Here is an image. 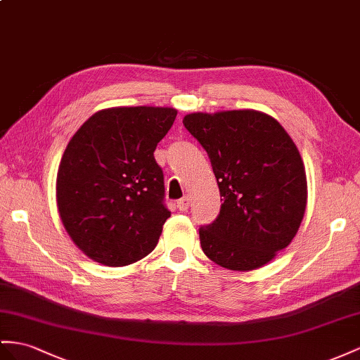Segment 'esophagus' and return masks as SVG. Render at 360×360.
<instances>
[{"label":"esophagus","mask_w":360,"mask_h":360,"mask_svg":"<svg viewBox=\"0 0 360 360\" xmlns=\"http://www.w3.org/2000/svg\"><path fill=\"white\" fill-rule=\"evenodd\" d=\"M190 202H191V200H190L188 196L179 199V200H178V208H179L181 211H187V210L190 208Z\"/></svg>","instance_id":"34e87169"}]
</instances>
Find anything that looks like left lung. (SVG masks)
<instances>
[{
	"label": "left lung",
	"instance_id": "left-lung-1",
	"mask_svg": "<svg viewBox=\"0 0 360 360\" xmlns=\"http://www.w3.org/2000/svg\"><path fill=\"white\" fill-rule=\"evenodd\" d=\"M182 123L208 153L224 202L214 222L199 228L202 251L229 271L262 268L292 242L306 211L297 146L254 109L195 112Z\"/></svg>",
	"mask_w": 360,
	"mask_h": 360
}]
</instances>
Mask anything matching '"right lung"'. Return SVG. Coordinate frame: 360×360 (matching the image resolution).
I'll use <instances>...</instances> for the list:
<instances>
[{"label":"right lung","mask_w":360,"mask_h":360,"mask_svg":"<svg viewBox=\"0 0 360 360\" xmlns=\"http://www.w3.org/2000/svg\"><path fill=\"white\" fill-rule=\"evenodd\" d=\"M176 114L173 108H109L72 135L58 170V210L89 259L118 268L155 250L170 211L153 152Z\"/></svg>","instance_id":"1"}]
</instances>
